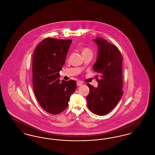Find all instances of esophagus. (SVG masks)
<instances>
[{"mask_svg":"<svg viewBox=\"0 0 155 155\" xmlns=\"http://www.w3.org/2000/svg\"><path fill=\"white\" fill-rule=\"evenodd\" d=\"M82 84H83V82L81 81H78L77 82V84L78 86H81L82 85Z\"/></svg>","mask_w":155,"mask_h":155,"instance_id":"34e87169","label":"esophagus"}]
</instances>
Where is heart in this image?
<instances>
[{
    "instance_id": "1",
    "label": "heart",
    "mask_w": 155,
    "mask_h": 155,
    "mask_svg": "<svg viewBox=\"0 0 155 155\" xmlns=\"http://www.w3.org/2000/svg\"><path fill=\"white\" fill-rule=\"evenodd\" d=\"M82 54H92V51L91 49H90L88 48H84L81 50Z\"/></svg>"
}]
</instances>
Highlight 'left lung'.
Instances as JSON below:
<instances>
[{"label": "left lung", "instance_id": "8db88e82", "mask_svg": "<svg viewBox=\"0 0 155 155\" xmlns=\"http://www.w3.org/2000/svg\"><path fill=\"white\" fill-rule=\"evenodd\" d=\"M94 41L97 45L98 55L93 69L98 74V86L95 88L87 84L89 88L87 101L89 110L102 116L112 110L123 96V57L118 48L106 40L99 37Z\"/></svg>", "mask_w": 155, "mask_h": 155}]
</instances>
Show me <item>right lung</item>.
<instances>
[{
	"label": "right lung",
	"instance_id": "add662e5",
	"mask_svg": "<svg viewBox=\"0 0 155 155\" xmlns=\"http://www.w3.org/2000/svg\"><path fill=\"white\" fill-rule=\"evenodd\" d=\"M71 39L47 38L35 48L32 58V85L42 108L58 114L68 107L70 96L77 87L74 80L60 82L59 71L65 63Z\"/></svg>",
	"mask_w": 155,
	"mask_h": 155
}]
</instances>
